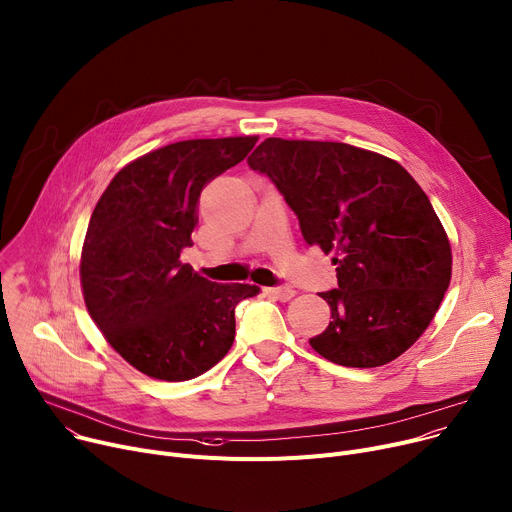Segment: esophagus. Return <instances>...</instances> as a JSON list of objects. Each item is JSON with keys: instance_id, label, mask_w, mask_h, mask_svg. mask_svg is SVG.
Returning <instances> with one entry per match:
<instances>
[{"instance_id": "34e87169", "label": "esophagus", "mask_w": 512, "mask_h": 512, "mask_svg": "<svg viewBox=\"0 0 512 512\" xmlns=\"http://www.w3.org/2000/svg\"><path fill=\"white\" fill-rule=\"evenodd\" d=\"M267 294H269L271 298H276V300L288 302L290 298H294L296 290H294V288H290V286H278V288H267Z\"/></svg>"}]
</instances>
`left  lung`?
I'll return each mask as SVG.
<instances>
[{
    "instance_id": "left-lung-1",
    "label": "left lung",
    "mask_w": 512,
    "mask_h": 512,
    "mask_svg": "<svg viewBox=\"0 0 512 512\" xmlns=\"http://www.w3.org/2000/svg\"><path fill=\"white\" fill-rule=\"evenodd\" d=\"M298 216L306 245L333 253L331 321L309 344L339 366H383L434 319L451 282V243L428 195L377 152L267 138L247 158Z\"/></svg>"
}]
</instances>
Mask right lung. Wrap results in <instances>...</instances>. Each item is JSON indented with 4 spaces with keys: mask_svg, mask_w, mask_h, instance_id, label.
<instances>
[{
    "mask_svg": "<svg viewBox=\"0 0 512 512\" xmlns=\"http://www.w3.org/2000/svg\"><path fill=\"white\" fill-rule=\"evenodd\" d=\"M257 135L185 140L123 166L92 212L80 259L86 309L111 348L152 379L179 383L218 364L234 309L259 292L199 276L191 247L201 189L241 162Z\"/></svg>",
    "mask_w": 512,
    "mask_h": 512,
    "instance_id": "1",
    "label": "right lung"
}]
</instances>
